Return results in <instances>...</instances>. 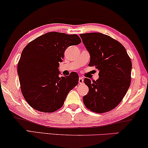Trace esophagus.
<instances>
[{
  "label": "esophagus",
  "mask_w": 148,
  "mask_h": 148,
  "mask_svg": "<svg viewBox=\"0 0 148 148\" xmlns=\"http://www.w3.org/2000/svg\"><path fill=\"white\" fill-rule=\"evenodd\" d=\"M83 82H84V79H83L82 78H79V80H78V83L79 84H83Z\"/></svg>",
  "instance_id": "34e87169"
}]
</instances>
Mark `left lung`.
<instances>
[{"label":"left lung","mask_w":148,"mask_h":148,"mask_svg":"<svg viewBox=\"0 0 148 148\" xmlns=\"http://www.w3.org/2000/svg\"><path fill=\"white\" fill-rule=\"evenodd\" d=\"M90 56L89 66L99 70V78L91 82L85 78L89 88L83 97L87 109L97 113L110 111L117 106L127 92L131 83L132 64L123 45L101 33L80 34Z\"/></svg>","instance_id":"obj_1"}]
</instances>
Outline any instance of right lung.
I'll return each mask as SVG.
<instances>
[{
    "label": "right lung",
    "mask_w": 148,
    "mask_h": 148,
    "mask_svg": "<svg viewBox=\"0 0 148 148\" xmlns=\"http://www.w3.org/2000/svg\"><path fill=\"white\" fill-rule=\"evenodd\" d=\"M80 43L76 34L49 32L37 37L23 49L17 72L22 94L33 109L52 113L63 106L68 93L78 84L79 77L74 72L60 77V62L68 47Z\"/></svg>",
    "instance_id": "add662e5"
}]
</instances>
